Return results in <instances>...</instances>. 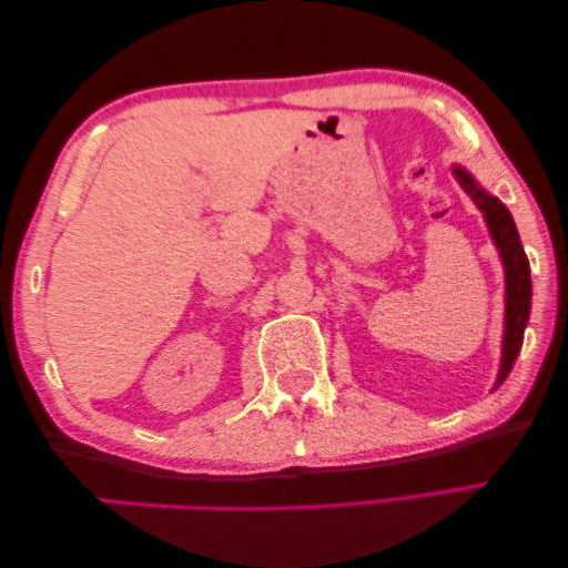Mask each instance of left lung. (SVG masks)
I'll return each instance as SVG.
<instances>
[{"label":"left lung","mask_w":568,"mask_h":568,"mask_svg":"<svg viewBox=\"0 0 568 568\" xmlns=\"http://www.w3.org/2000/svg\"><path fill=\"white\" fill-rule=\"evenodd\" d=\"M453 175L463 185V191L476 201V206L483 211L486 226L490 231V239L500 254L506 272V324H504V352H500V369L496 377V387L504 385L510 367L524 345V329L528 324V314H531V272H528L526 251L520 246L518 229L514 223L510 211L500 203L496 196H490L480 189L476 179L460 165H453ZM494 387V389H496Z\"/></svg>","instance_id":"obj_1"}]
</instances>
